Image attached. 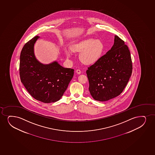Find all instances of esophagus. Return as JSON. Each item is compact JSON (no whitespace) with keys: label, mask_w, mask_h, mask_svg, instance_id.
<instances>
[{"label":"esophagus","mask_w":155,"mask_h":155,"mask_svg":"<svg viewBox=\"0 0 155 155\" xmlns=\"http://www.w3.org/2000/svg\"><path fill=\"white\" fill-rule=\"evenodd\" d=\"M76 72L77 74H79V75L81 74V71H80V70H79V69H77V70H76Z\"/></svg>","instance_id":"esophagus-1"}]
</instances>
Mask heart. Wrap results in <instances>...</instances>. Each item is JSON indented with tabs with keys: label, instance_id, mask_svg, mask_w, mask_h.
<instances>
[{
	"label": "heart",
	"instance_id": "b5f03b06",
	"mask_svg": "<svg viewBox=\"0 0 155 155\" xmlns=\"http://www.w3.org/2000/svg\"><path fill=\"white\" fill-rule=\"evenodd\" d=\"M71 50L74 52H81L79 55L80 61L83 63L89 65L96 63L100 58L104 51V46L101 41L87 38L73 44ZM65 52L67 58H70L72 55L71 51L66 48Z\"/></svg>",
	"mask_w": 155,
	"mask_h": 155
}]
</instances>
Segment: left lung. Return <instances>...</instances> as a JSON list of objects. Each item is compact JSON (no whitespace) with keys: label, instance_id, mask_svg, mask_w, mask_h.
Returning <instances> with one entry per match:
<instances>
[{"label":"left lung","instance_id":"obj_1","mask_svg":"<svg viewBox=\"0 0 155 155\" xmlns=\"http://www.w3.org/2000/svg\"><path fill=\"white\" fill-rule=\"evenodd\" d=\"M132 62L124 42L115 35L111 49L86 71L94 99L107 101L119 96L131 76Z\"/></svg>","mask_w":155,"mask_h":155}]
</instances>
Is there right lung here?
<instances>
[{
	"instance_id": "right-lung-1",
	"label": "right lung",
	"mask_w": 155,
	"mask_h": 155,
	"mask_svg": "<svg viewBox=\"0 0 155 155\" xmlns=\"http://www.w3.org/2000/svg\"><path fill=\"white\" fill-rule=\"evenodd\" d=\"M36 36L27 42L20 57L21 82L31 96L44 103H52L61 99L73 78L74 70L62 67L57 61L44 64L36 59Z\"/></svg>"
}]
</instances>
